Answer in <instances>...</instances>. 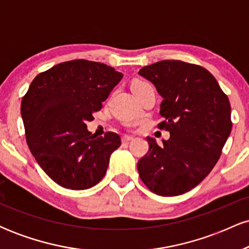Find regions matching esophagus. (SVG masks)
<instances>
[{
  "instance_id": "obj_1",
  "label": "esophagus",
  "mask_w": 249,
  "mask_h": 249,
  "mask_svg": "<svg viewBox=\"0 0 249 249\" xmlns=\"http://www.w3.org/2000/svg\"><path fill=\"white\" fill-rule=\"evenodd\" d=\"M132 137H131V136H124V137H123V138H122V142H131V141H132Z\"/></svg>"
}]
</instances>
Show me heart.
Wrapping results in <instances>:
<instances>
[{"label":"heart","mask_w":249,"mask_h":249,"mask_svg":"<svg viewBox=\"0 0 249 249\" xmlns=\"http://www.w3.org/2000/svg\"><path fill=\"white\" fill-rule=\"evenodd\" d=\"M145 83H146V82H142V81H134V82L132 83V85H131V89H132V90H134V89H137V88L142 87V85H144Z\"/></svg>","instance_id":"heart-1"}]
</instances>
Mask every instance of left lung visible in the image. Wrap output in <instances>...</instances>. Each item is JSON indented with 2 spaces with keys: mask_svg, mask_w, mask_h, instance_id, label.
I'll list each match as a JSON object with an SVG mask.
<instances>
[{
  "mask_svg": "<svg viewBox=\"0 0 249 249\" xmlns=\"http://www.w3.org/2000/svg\"><path fill=\"white\" fill-rule=\"evenodd\" d=\"M139 75L162 97L158 127L170 139L157 144L147 137L148 152L138 172L151 192L161 196L184 194L215 166L232 131L231 104L210 71L182 61H160L142 68Z\"/></svg>",
  "mask_w": 249,
  "mask_h": 249,
  "instance_id": "left-lung-1",
  "label": "left lung"
}]
</instances>
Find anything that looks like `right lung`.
Listing matches in <instances>:
<instances>
[{
	"instance_id": "1",
	"label": "right lung",
	"mask_w": 249,
	"mask_h": 249,
	"mask_svg": "<svg viewBox=\"0 0 249 249\" xmlns=\"http://www.w3.org/2000/svg\"><path fill=\"white\" fill-rule=\"evenodd\" d=\"M123 73L87 59L59 63L31 82L21 103L27 144L39 166L59 186L87 190L107 173L121 137H93L87 122L102 108Z\"/></svg>"
}]
</instances>
